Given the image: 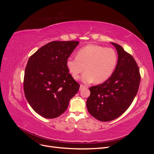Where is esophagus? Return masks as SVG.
Returning <instances> with one entry per match:
<instances>
[{"mask_svg":"<svg viewBox=\"0 0 154 154\" xmlns=\"http://www.w3.org/2000/svg\"><path fill=\"white\" fill-rule=\"evenodd\" d=\"M85 87H86V86L81 84V85H80V90H82V89H83V88H85Z\"/></svg>","mask_w":154,"mask_h":154,"instance_id":"1","label":"esophagus"}]
</instances>
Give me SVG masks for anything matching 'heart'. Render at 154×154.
<instances>
[{
  "label": "heart",
  "instance_id": "1",
  "mask_svg": "<svg viewBox=\"0 0 154 154\" xmlns=\"http://www.w3.org/2000/svg\"><path fill=\"white\" fill-rule=\"evenodd\" d=\"M118 54L110 48L98 45H88L77 52V57H69L66 66L72 78L75 80L83 74L82 80L86 83L95 81L103 82L112 76L118 63Z\"/></svg>",
  "mask_w": 154,
  "mask_h": 154
}]
</instances>
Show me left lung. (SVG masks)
<instances>
[{
	"label": "left lung",
	"mask_w": 154,
	"mask_h": 154,
	"mask_svg": "<svg viewBox=\"0 0 154 154\" xmlns=\"http://www.w3.org/2000/svg\"><path fill=\"white\" fill-rule=\"evenodd\" d=\"M117 50V66L104 83L89 88L87 108L101 122H110L122 116L132 104L139 87L141 76L136 62L122 46L111 42Z\"/></svg>",
	"instance_id": "1"
}]
</instances>
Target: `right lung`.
<instances>
[{
    "label": "right lung",
    "instance_id": "add662e5",
    "mask_svg": "<svg viewBox=\"0 0 154 154\" xmlns=\"http://www.w3.org/2000/svg\"><path fill=\"white\" fill-rule=\"evenodd\" d=\"M78 41H53L31 55L24 78V91L29 104L37 114L48 119L57 118L67 109L80 84L66 66Z\"/></svg>",
    "mask_w": 154,
    "mask_h": 154
}]
</instances>
